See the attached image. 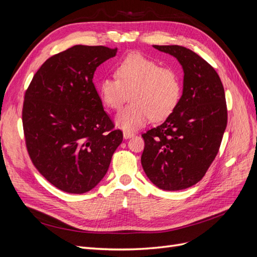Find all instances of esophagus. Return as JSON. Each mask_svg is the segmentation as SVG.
I'll return each mask as SVG.
<instances>
[{
	"label": "esophagus",
	"mask_w": 257,
	"mask_h": 257,
	"mask_svg": "<svg viewBox=\"0 0 257 257\" xmlns=\"http://www.w3.org/2000/svg\"><path fill=\"white\" fill-rule=\"evenodd\" d=\"M135 134L134 133H131V132H124L123 133V137L125 138V139H128V138H131V137H133Z\"/></svg>",
	"instance_id": "esophagus-1"
}]
</instances>
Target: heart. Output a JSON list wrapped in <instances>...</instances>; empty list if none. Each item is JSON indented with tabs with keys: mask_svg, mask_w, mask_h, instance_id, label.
I'll return each instance as SVG.
<instances>
[{
	"mask_svg": "<svg viewBox=\"0 0 257 257\" xmlns=\"http://www.w3.org/2000/svg\"><path fill=\"white\" fill-rule=\"evenodd\" d=\"M115 78L105 77L98 84L103 103L118 110L131 104L115 116V124L125 132L145 126L152 118L163 120L173 113L182 94V80L174 67H162L143 54L131 53L114 67Z\"/></svg>",
	"mask_w": 257,
	"mask_h": 257,
	"instance_id": "obj_1",
	"label": "heart"
}]
</instances>
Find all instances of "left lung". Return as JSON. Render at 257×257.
Instances as JSON below:
<instances>
[{"label":"left lung","mask_w":257,"mask_h":257,"mask_svg":"<svg viewBox=\"0 0 257 257\" xmlns=\"http://www.w3.org/2000/svg\"><path fill=\"white\" fill-rule=\"evenodd\" d=\"M153 47L182 65L183 92L173 113L142 135V165L161 190H184L203 179L219 152L227 125L224 88L215 69L197 53L178 45Z\"/></svg>","instance_id":"1"}]
</instances>
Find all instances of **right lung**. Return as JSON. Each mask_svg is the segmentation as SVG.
<instances>
[{"instance_id": "add662e5", "label": "right lung", "mask_w": 257, "mask_h": 257, "mask_svg": "<svg viewBox=\"0 0 257 257\" xmlns=\"http://www.w3.org/2000/svg\"><path fill=\"white\" fill-rule=\"evenodd\" d=\"M115 53L105 46H73L46 60L26 91L22 124L30 159L63 192L95 188L122 143L93 83L96 67Z\"/></svg>"}]
</instances>
